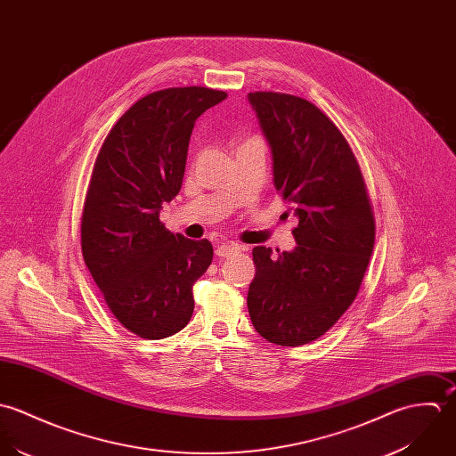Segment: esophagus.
<instances>
[{"label": "esophagus", "instance_id": "obj_1", "mask_svg": "<svg viewBox=\"0 0 456 456\" xmlns=\"http://www.w3.org/2000/svg\"><path fill=\"white\" fill-rule=\"evenodd\" d=\"M238 252H240V247L234 245V243H222V245H218L216 250H215V254H216L218 257H231V256H234V254H238Z\"/></svg>", "mask_w": 456, "mask_h": 456}]
</instances>
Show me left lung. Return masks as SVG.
Segmentation results:
<instances>
[{"label": "left lung", "mask_w": 456, "mask_h": 456, "mask_svg": "<svg viewBox=\"0 0 456 456\" xmlns=\"http://www.w3.org/2000/svg\"><path fill=\"white\" fill-rule=\"evenodd\" d=\"M248 102L272 150L274 188L299 224L294 250H252L247 305L261 337L297 347L324 335L354 301L375 222L356 157L321 109L285 93H248Z\"/></svg>", "instance_id": "8db88e82"}]
</instances>
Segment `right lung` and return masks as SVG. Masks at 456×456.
Returning <instances> with one entry per match:
<instances>
[{"instance_id": "add662e5", "label": "right lung", "mask_w": 456, "mask_h": 456, "mask_svg": "<svg viewBox=\"0 0 456 456\" xmlns=\"http://www.w3.org/2000/svg\"><path fill=\"white\" fill-rule=\"evenodd\" d=\"M227 93L169 88L137 100L105 137L85 200V263L114 317L141 338H167L188 324L193 283L213 261L160 222L182 188L195 119Z\"/></svg>"}]
</instances>
